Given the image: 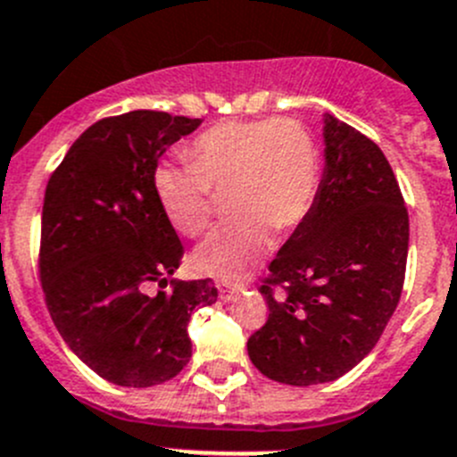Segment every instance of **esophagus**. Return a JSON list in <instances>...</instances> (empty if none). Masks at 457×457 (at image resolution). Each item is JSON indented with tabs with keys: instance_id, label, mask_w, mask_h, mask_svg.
Returning <instances> with one entry per match:
<instances>
[{
	"instance_id": "esophagus-1",
	"label": "esophagus",
	"mask_w": 457,
	"mask_h": 457,
	"mask_svg": "<svg viewBox=\"0 0 457 457\" xmlns=\"http://www.w3.org/2000/svg\"><path fill=\"white\" fill-rule=\"evenodd\" d=\"M241 291H243L241 287H229V284H219V295H220V300H223V302H232L234 297H237Z\"/></svg>"
}]
</instances>
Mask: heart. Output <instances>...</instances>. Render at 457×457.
Returning a JSON list of instances; mask_svg holds the SVG:
<instances>
[{
    "label": "heart",
    "instance_id": "b5f03b06",
    "mask_svg": "<svg viewBox=\"0 0 457 457\" xmlns=\"http://www.w3.org/2000/svg\"><path fill=\"white\" fill-rule=\"evenodd\" d=\"M189 166L153 170L162 214L185 237L204 234L214 220V195L228 194L232 216L195 250V268L238 281L270 250L272 232H288L309 214L318 191L320 157L297 119L223 121L185 146Z\"/></svg>",
    "mask_w": 457,
    "mask_h": 457
}]
</instances>
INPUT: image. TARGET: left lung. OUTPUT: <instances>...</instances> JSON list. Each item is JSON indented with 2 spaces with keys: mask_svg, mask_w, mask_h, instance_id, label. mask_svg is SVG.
Listing matches in <instances>:
<instances>
[{
  "mask_svg": "<svg viewBox=\"0 0 457 457\" xmlns=\"http://www.w3.org/2000/svg\"><path fill=\"white\" fill-rule=\"evenodd\" d=\"M406 259L408 209L390 162L363 132L325 114L318 194L259 288L268 320L248 340L254 368L287 386L347 374L395 313Z\"/></svg>",
  "mask_w": 457,
  "mask_h": 457,
  "instance_id": "8db88e82",
  "label": "left lung"
}]
</instances>
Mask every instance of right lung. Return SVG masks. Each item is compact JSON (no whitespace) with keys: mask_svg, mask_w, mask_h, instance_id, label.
Here are the masks:
<instances>
[{"mask_svg":"<svg viewBox=\"0 0 457 457\" xmlns=\"http://www.w3.org/2000/svg\"><path fill=\"white\" fill-rule=\"evenodd\" d=\"M200 123L157 110L101 119L46 185V309L71 352L114 386L151 387L180 374L191 358V313L219 297L212 279H170L164 291L185 248L153 191L160 157ZM151 283L161 291L148 292Z\"/></svg>","mask_w":457,"mask_h":457,"instance_id":"right-lung-1","label":"right lung"}]
</instances>
